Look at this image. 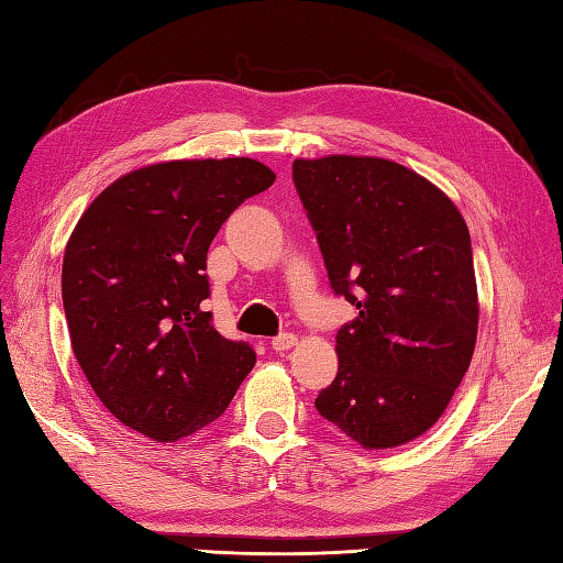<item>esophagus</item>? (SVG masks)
Here are the masks:
<instances>
[{
	"label": "esophagus",
	"mask_w": 563,
	"mask_h": 563,
	"mask_svg": "<svg viewBox=\"0 0 563 563\" xmlns=\"http://www.w3.org/2000/svg\"><path fill=\"white\" fill-rule=\"evenodd\" d=\"M295 343H297V336H295V333H288V331H285V333H278V336H275V339L271 341V349H273L275 353H285V351H290Z\"/></svg>",
	"instance_id": "34e87169"
}]
</instances>
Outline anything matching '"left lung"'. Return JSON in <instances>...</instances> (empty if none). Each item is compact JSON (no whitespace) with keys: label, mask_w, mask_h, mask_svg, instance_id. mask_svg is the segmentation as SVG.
Wrapping results in <instances>:
<instances>
[{"label":"left lung","mask_w":563,"mask_h":563,"mask_svg":"<svg viewBox=\"0 0 563 563\" xmlns=\"http://www.w3.org/2000/svg\"><path fill=\"white\" fill-rule=\"evenodd\" d=\"M292 181L333 295L357 309L317 411L363 448L404 445L448 409L472 361L470 230L442 190L389 159H297Z\"/></svg>","instance_id":"left-lung-1"}]
</instances>
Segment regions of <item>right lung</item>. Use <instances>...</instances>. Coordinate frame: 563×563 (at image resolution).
I'll list each match as a JSON object with an SVG mask.
<instances>
[{"instance_id": "right-lung-1", "label": "right lung", "mask_w": 563, "mask_h": 563, "mask_svg": "<svg viewBox=\"0 0 563 563\" xmlns=\"http://www.w3.org/2000/svg\"><path fill=\"white\" fill-rule=\"evenodd\" d=\"M275 181L256 159L164 162L125 174L81 214L63 261L71 351L118 421L178 440L224 413L256 363L212 327L208 249Z\"/></svg>"}]
</instances>
